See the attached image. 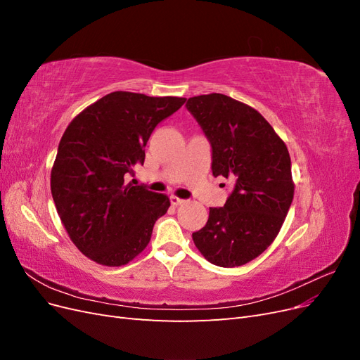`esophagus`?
<instances>
[{"instance_id": "obj_1", "label": "esophagus", "mask_w": 360, "mask_h": 360, "mask_svg": "<svg viewBox=\"0 0 360 360\" xmlns=\"http://www.w3.org/2000/svg\"><path fill=\"white\" fill-rule=\"evenodd\" d=\"M169 201H171L172 205H181L184 202V200H181L179 197H174V195H172V197H169Z\"/></svg>"}]
</instances>
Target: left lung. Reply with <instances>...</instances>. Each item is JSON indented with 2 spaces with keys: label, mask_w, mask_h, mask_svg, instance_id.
<instances>
[{
  "label": "left lung",
  "mask_w": 360,
  "mask_h": 360,
  "mask_svg": "<svg viewBox=\"0 0 360 360\" xmlns=\"http://www.w3.org/2000/svg\"><path fill=\"white\" fill-rule=\"evenodd\" d=\"M186 108L210 143L213 176L233 184L224 207H210L193 243L214 266H243L275 240L291 205L287 146L263 115L230 96H195Z\"/></svg>",
  "instance_id": "1"
}]
</instances>
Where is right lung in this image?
I'll return each instance as SVG.
<instances>
[{
  "label": "right lung",
  "mask_w": 360,
  "mask_h": 360,
  "mask_svg": "<svg viewBox=\"0 0 360 360\" xmlns=\"http://www.w3.org/2000/svg\"><path fill=\"white\" fill-rule=\"evenodd\" d=\"M186 102L114 91L76 115L60 141L51 192L60 219L81 252L123 266L143 252L169 198L126 177L144 165L155 127Z\"/></svg>",
  "instance_id": "obj_1"
}]
</instances>
